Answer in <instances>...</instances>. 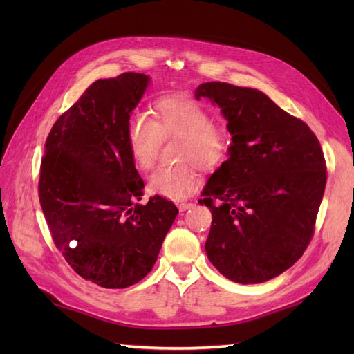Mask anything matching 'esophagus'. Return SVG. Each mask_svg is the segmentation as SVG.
Masks as SVG:
<instances>
[{"label": "esophagus", "instance_id": "34e87169", "mask_svg": "<svg viewBox=\"0 0 354 354\" xmlns=\"http://www.w3.org/2000/svg\"><path fill=\"white\" fill-rule=\"evenodd\" d=\"M194 204H192V202H181V204H178V208L179 212H185V209L192 208Z\"/></svg>", "mask_w": 354, "mask_h": 354}]
</instances>
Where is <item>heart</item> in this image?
Masks as SVG:
<instances>
[{"mask_svg":"<svg viewBox=\"0 0 354 354\" xmlns=\"http://www.w3.org/2000/svg\"><path fill=\"white\" fill-rule=\"evenodd\" d=\"M183 137L178 160L170 167H158L149 176V190L160 196L181 201L198 189L196 164L209 169L219 164L227 152L225 135L213 127L208 111L189 97L173 94L155 104V122L142 112H133L126 123V146L140 169L153 164L161 137Z\"/></svg>","mask_w":354,"mask_h":354,"instance_id":"b5f03b06","label":"heart"}]
</instances>
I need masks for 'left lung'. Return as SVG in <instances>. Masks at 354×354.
I'll list each match as a JSON object with an SVG mask.
<instances>
[{
  "mask_svg": "<svg viewBox=\"0 0 354 354\" xmlns=\"http://www.w3.org/2000/svg\"><path fill=\"white\" fill-rule=\"evenodd\" d=\"M221 108L228 160L202 190L213 221L208 260L228 280L265 283L295 263L313 236L326 161L310 127L254 88L207 82L194 91Z\"/></svg>",
  "mask_w": 354,
  "mask_h": 354,
  "instance_id": "8db88e82",
  "label": "left lung"
}]
</instances>
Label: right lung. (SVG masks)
Returning a JSON list of instances; mask_svg holds the SVG:
<instances>
[{"label": "right lung", "instance_id": "add662e5", "mask_svg": "<svg viewBox=\"0 0 354 354\" xmlns=\"http://www.w3.org/2000/svg\"><path fill=\"white\" fill-rule=\"evenodd\" d=\"M150 84L140 73L95 80L53 124L41 162L39 202L53 242L76 272L100 288L142 280L178 208L141 201L145 183L126 146V123Z\"/></svg>", "mask_w": 354, "mask_h": 354}]
</instances>
